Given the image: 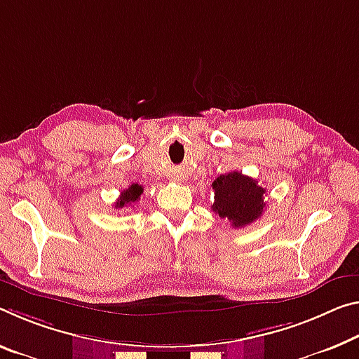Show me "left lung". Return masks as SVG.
Segmentation results:
<instances>
[{
  "mask_svg": "<svg viewBox=\"0 0 359 359\" xmlns=\"http://www.w3.org/2000/svg\"><path fill=\"white\" fill-rule=\"evenodd\" d=\"M212 210L220 219H229L233 229H243L264 212L265 189L259 182L238 170L222 174L212 182Z\"/></svg>",
  "mask_w": 359,
  "mask_h": 359,
  "instance_id": "8db88e82",
  "label": "left lung"
}]
</instances>
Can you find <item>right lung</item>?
I'll return each mask as SVG.
<instances>
[{
	"label": "right lung",
	"mask_w": 359,
	"mask_h": 359,
	"mask_svg": "<svg viewBox=\"0 0 359 359\" xmlns=\"http://www.w3.org/2000/svg\"><path fill=\"white\" fill-rule=\"evenodd\" d=\"M142 193H144V189L139 184H133L129 189L123 190L121 195H119L118 201L115 203V209H123L126 206H130V204L135 203L140 198Z\"/></svg>",
	"instance_id": "add662e5"
}]
</instances>
